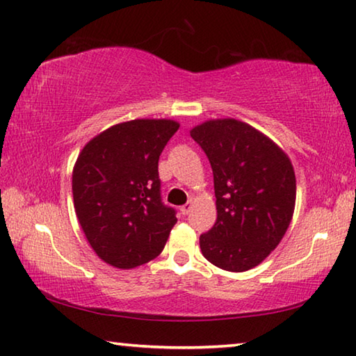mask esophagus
<instances>
[{
    "instance_id": "obj_1",
    "label": "esophagus",
    "mask_w": 356,
    "mask_h": 356,
    "mask_svg": "<svg viewBox=\"0 0 356 356\" xmlns=\"http://www.w3.org/2000/svg\"><path fill=\"white\" fill-rule=\"evenodd\" d=\"M191 206H193V202L188 201L187 204H184L182 207H180V212H182V216H187V213L191 211Z\"/></svg>"
}]
</instances>
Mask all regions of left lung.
I'll list each match as a JSON object with an SVG mask.
<instances>
[{
  "mask_svg": "<svg viewBox=\"0 0 356 356\" xmlns=\"http://www.w3.org/2000/svg\"><path fill=\"white\" fill-rule=\"evenodd\" d=\"M213 172L217 220L200 236L207 261L231 273L255 268L284 238L296 201L290 158L277 144L234 118L190 131Z\"/></svg>",
  "mask_w": 356,
  "mask_h": 356,
  "instance_id": "8db88e82",
  "label": "left lung"
}]
</instances>
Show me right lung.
<instances>
[{"label": "right lung", "mask_w": 356, "mask_h": 356, "mask_svg": "<svg viewBox=\"0 0 356 356\" xmlns=\"http://www.w3.org/2000/svg\"><path fill=\"white\" fill-rule=\"evenodd\" d=\"M179 129L174 120L118 123L82 149L72 171L79 223L97 255L131 269L165 249L176 209L161 200L158 160Z\"/></svg>", "instance_id": "right-lung-1"}]
</instances>
